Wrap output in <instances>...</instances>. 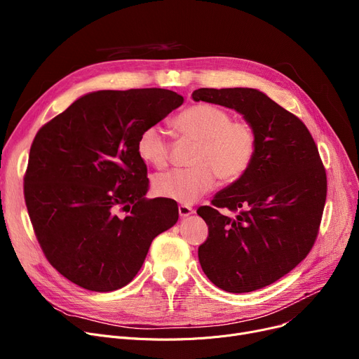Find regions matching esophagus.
<instances>
[{
  "label": "esophagus",
  "mask_w": 359,
  "mask_h": 359,
  "mask_svg": "<svg viewBox=\"0 0 359 359\" xmlns=\"http://www.w3.org/2000/svg\"><path fill=\"white\" fill-rule=\"evenodd\" d=\"M194 214V210L191 208V206H187V205H179V215L182 217V218H187V217H191Z\"/></svg>",
  "instance_id": "obj_1"
}]
</instances>
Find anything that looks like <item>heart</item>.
I'll list each match as a JSON object with an SVG mask.
<instances>
[{
  "instance_id": "1",
  "label": "heart",
  "mask_w": 359,
  "mask_h": 359,
  "mask_svg": "<svg viewBox=\"0 0 359 359\" xmlns=\"http://www.w3.org/2000/svg\"><path fill=\"white\" fill-rule=\"evenodd\" d=\"M176 134L198 141L191 168H175L154 179L157 195L191 205L221 183H233L249 168L256 151V134L248 122L233 121L225 109L199 103L184 109L175 119ZM138 154L156 167L170 158L168 132L161 125L147 126L138 138Z\"/></svg>"
}]
</instances>
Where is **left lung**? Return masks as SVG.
<instances>
[{"instance_id": "1", "label": "left lung", "mask_w": 359, "mask_h": 359, "mask_svg": "<svg viewBox=\"0 0 359 359\" xmlns=\"http://www.w3.org/2000/svg\"><path fill=\"white\" fill-rule=\"evenodd\" d=\"M195 102L236 110L256 134L255 157L240 179L201 206L210 236L202 271L227 292L273 284L306 259L322 219L327 180L307 126L256 88H198ZM221 209L236 212L234 217Z\"/></svg>"}]
</instances>
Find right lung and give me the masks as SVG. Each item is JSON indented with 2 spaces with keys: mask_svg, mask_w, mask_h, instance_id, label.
Returning a JSON list of instances; mask_svg holds the SVG:
<instances>
[{
  "mask_svg": "<svg viewBox=\"0 0 359 359\" xmlns=\"http://www.w3.org/2000/svg\"><path fill=\"white\" fill-rule=\"evenodd\" d=\"M182 104L180 94L165 88L99 90L36 134L26 206L46 259L74 284L96 292L128 285L151 241L177 222L172 199L145 198L137 144L147 126Z\"/></svg>",
  "mask_w": 359,
  "mask_h": 359,
  "instance_id": "right-lung-1",
  "label": "right lung"
}]
</instances>
